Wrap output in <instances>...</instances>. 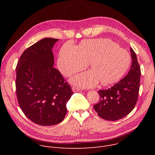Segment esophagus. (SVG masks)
<instances>
[{
	"label": "esophagus",
	"mask_w": 155,
	"mask_h": 155,
	"mask_svg": "<svg viewBox=\"0 0 155 155\" xmlns=\"http://www.w3.org/2000/svg\"><path fill=\"white\" fill-rule=\"evenodd\" d=\"M81 90L80 87H77V86H73L72 87V91L75 93V92H78Z\"/></svg>",
	"instance_id": "esophagus-1"
}]
</instances>
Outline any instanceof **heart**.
Segmentation results:
<instances>
[{
  "mask_svg": "<svg viewBox=\"0 0 155 155\" xmlns=\"http://www.w3.org/2000/svg\"><path fill=\"white\" fill-rule=\"evenodd\" d=\"M128 53L115 42L107 38L86 40L75 48L65 45L60 50L58 67L65 77L83 69L89 63L91 69L75 76L72 82L79 86L91 87L99 81L102 84L118 81L129 68Z\"/></svg>",
  "mask_w": 155,
  "mask_h": 155,
  "instance_id": "heart-1",
  "label": "heart"
}]
</instances>
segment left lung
I'll use <instances>...</instances> for the list:
<instances>
[{"label":"left lung","instance_id":"obj_1","mask_svg":"<svg viewBox=\"0 0 155 155\" xmlns=\"http://www.w3.org/2000/svg\"><path fill=\"white\" fill-rule=\"evenodd\" d=\"M130 51L132 64L128 74L110 88L98 91L100 99L94 108L104 120L116 121L126 117L137 101L141 71L136 53L132 48Z\"/></svg>","mask_w":155,"mask_h":155}]
</instances>
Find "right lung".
Returning a JSON list of instances; mask_svg holds the SVG:
<instances>
[{
	"instance_id": "1",
	"label": "right lung",
	"mask_w": 155,
	"mask_h": 155,
	"mask_svg": "<svg viewBox=\"0 0 155 155\" xmlns=\"http://www.w3.org/2000/svg\"><path fill=\"white\" fill-rule=\"evenodd\" d=\"M58 40L45 38L28 48L16 68V92L22 111L32 121L41 126L61 123L67 113L73 94L70 84L53 68L52 48Z\"/></svg>"
}]
</instances>
